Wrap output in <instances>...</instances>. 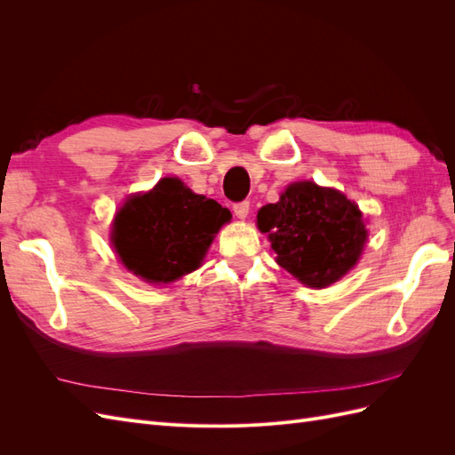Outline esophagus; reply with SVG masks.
<instances>
[{"label":"esophagus","mask_w":455,"mask_h":455,"mask_svg":"<svg viewBox=\"0 0 455 455\" xmlns=\"http://www.w3.org/2000/svg\"><path fill=\"white\" fill-rule=\"evenodd\" d=\"M249 211H251V203L249 201H241V203L233 204V212H235V216L239 220H244L246 216H249Z\"/></svg>","instance_id":"34e87169"}]
</instances>
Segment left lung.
<instances>
[{
  "instance_id": "8db88e82",
  "label": "left lung",
  "mask_w": 455,
  "mask_h": 455,
  "mask_svg": "<svg viewBox=\"0 0 455 455\" xmlns=\"http://www.w3.org/2000/svg\"><path fill=\"white\" fill-rule=\"evenodd\" d=\"M258 228L267 233L277 264L311 288L341 279L366 243L359 206L313 182L291 184L279 203L261 206Z\"/></svg>"
}]
</instances>
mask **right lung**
<instances>
[{
	"label": "right lung",
	"mask_w": 455,
	"mask_h": 455,
	"mask_svg": "<svg viewBox=\"0 0 455 455\" xmlns=\"http://www.w3.org/2000/svg\"><path fill=\"white\" fill-rule=\"evenodd\" d=\"M231 218L214 199L196 196L178 178H163L116 214L114 249L123 266L148 283H171L199 267L218 229Z\"/></svg>",
	"instance_id": "1"
}]
</instances>
